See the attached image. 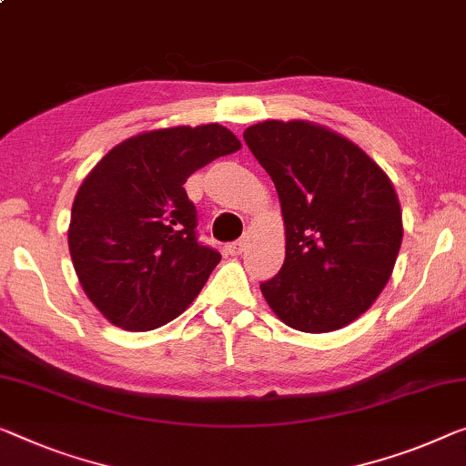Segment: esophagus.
I'll return each instance as SVG.
<instances>
[{
	"label": "esophagus",
	"instance_id": "esophagus-1",
	"mask_svg": "<svg viewBox=\"0 0 466 466\" xmlns=\"http://www.w3.org/2000/svg\"><path fill=\"white\" fill-rule=\"evenodd\" d=\"M247 245H248V238H247V236H242V238L230 242V245H226V253L228 255H240L247 248Z\"/></svg>",
	"mask_w": 466,
	"mask_h": 466
}]
</instances>
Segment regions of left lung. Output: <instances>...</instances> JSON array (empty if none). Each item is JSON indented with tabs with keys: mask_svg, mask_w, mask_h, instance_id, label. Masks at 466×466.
<instances>
[{
	"mask_svg": "<svg viewBox=\"0 0 466 466\" xmlns=\"http://www.w3.org/2000/svg\"><path fill=\"white\" fill-rule=\"evenodd\" d=\"M245 142L280 198L287 255L261 282L290 329L330 332L377 301L398 259L401 211L391 179L347 137L309 121H263Z\"/></svg>",
	"mask_w": 466,
	"mask_h": 466,
	"instance_id": "8db88e82",
	"label": "left lung"
}]
</instances>
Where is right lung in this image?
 I'll return each mask as SVG.
<instances>
[{
  "instance_id": "right-lung-1",
  "label": "right lung",
  "mask_w": 466,
  "mask_h": 466,
  "mask_svg": "<svg viewBox=\"0 0 466 466\" xmlns=\"http://www.w3.org/2000/svg\"><path fill=\"white\" fill-rule=\"evenodd\" d=\"M240 148L218 123L155 129L108 152L75 197L68 251L83 290L108 322L158 329L194 301L221 255L197 238L186 179Z\"/></svg>"
}]
</instances>
